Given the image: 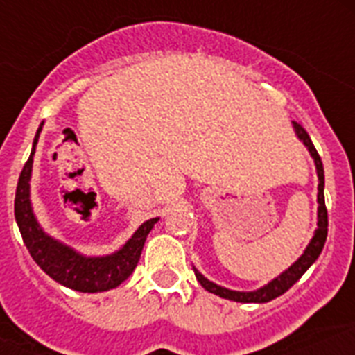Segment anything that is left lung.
Wrapping results in <instances>:
<instances>
[{
    "instance_id": "left-lung-1",
    "label": "left lung",
    "mask_w": 355,
    "mask_h": 355,
    "mask_svg": "<svg viewBox=\"0 0 355 355\" xmlns=\"http://www.w3.org/2000/svg\"><path fill=\"white\" fill-rule=\"evenodd\" d=\"M293 125H295L297 136L302 139L304 145L308 147V150L311 153V156H313L315 166H317V177H319V195H317V200H319V223H317V227L319 228L315 230L313 239H311V243L308 245V248L304 250L302 256H300L286 272H282L278 278H275L270 284H267V286L258 289V291H230V289H225V287L217 286L214 282L206 280L205 276L195 270L197 280H199V284L205 287L206 291L214 293V295H219V297L223 298H228V300H236V302H269L272 298L284 295L293 284H297V282L302 278L304 272L311 267V263H313L315 259L319 258V254L322 252V248H324L326 243V236H328V210H326L324 205V167H322V160H320L319 153L315 149V145L313 141H311V138H309V134L306 132V128L297 121H293Z\"/></svg>"
}]
</instances>
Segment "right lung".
Wrapping results in <instances>:
<instances>
[{
  "instance_id": "obj_1",
  "label": "right lung",
  "mask_w": 355,
  "mask_h": 355,
  "mask_svg": "<svg viewBox=\"0 0 355 355\" xmlns=\"http://www.w3.org/2000/svg\"><path fill=\"white\" fill-rule=\"evenodd\" d=\"M40 130L42 125L36 132L35 141H33L29 160L25 162L24 169L19 173L16 199H14V216H16V223H18L25 247L46 275H49L53 280L69 287V289L80 293H99L114 289L121 282L127 280L128 276L132 275V270L136 269L147 234L150 232V228L155 227L158 217L145 221L118 252L103 256V258H85V256L73 252L71 248L64 247L58 241L51 239L47 234H44V230L38 227V223L33 216L29 200L33 155H35Z\"/></svg>"
}]
</instances>
